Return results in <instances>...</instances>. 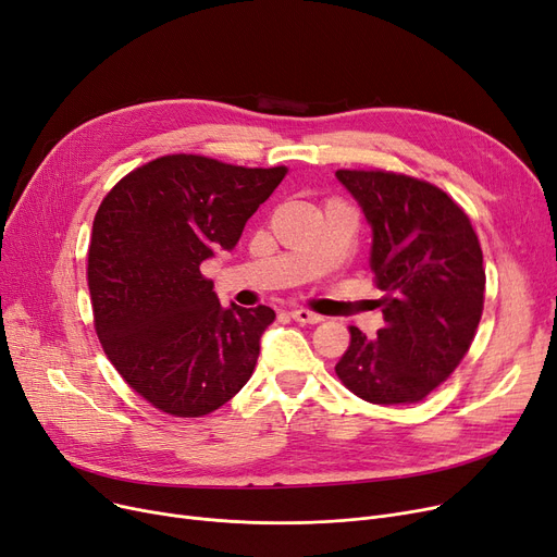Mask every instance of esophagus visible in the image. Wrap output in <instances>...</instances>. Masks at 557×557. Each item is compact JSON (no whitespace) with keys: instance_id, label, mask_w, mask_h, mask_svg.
I'll return each mask as SVG.
<instances>
[{"instance_id":"obj_1","label":"esophagus","mask_w":557,"mask_h":557,"mask_svg":"<svg viewBox=\"0 0 557 557\" xmlns=\"http://www.w3.org/2000/svg\"><path fill=\"white\" fill-rule=\"evenodd\" d=\"M292 319L298 323H321L323 317L317 311H309V309H292Z\"/></svg>"}]
</instances>
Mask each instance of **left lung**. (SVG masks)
<instances>
[{"mask_svg":"<svg viewBox=\"0 0 557 557\" xmlns=\"http://www.w3.org/2000/svg\"><path fill=\"white\" fill-rule=\"evenodd\" d=\"M373 230V284L384 327L350 344L334 367L373 405H412L459 367L485 307V269L467 211L446 190L392 171H336Z\"/></svg>","mask_w":557,"mask_h":557,"instance_id":"left-lung-1","label":"left lung"}]
</instances>
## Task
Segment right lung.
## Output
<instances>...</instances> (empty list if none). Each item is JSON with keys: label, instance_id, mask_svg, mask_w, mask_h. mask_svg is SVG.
Here are the masks:
<instances>
[{"label": "right lung", "instance_id": "right-lung-1", "mask_svg": "<svg viewBox=\"0 0 557 557\" xmlns=\"http://www.w3.org/2000/svg\"><path fill=\"white\" fill-rule=\"evenodd\" d=\"M286 173L165 154L120 180L95 213L86 265L95 332L115 371L163 414H211L250 380L275 311L223 309L200 263L236 246Z\"/></svg>", "mask_w": 557, "mask_h": 557}]
</instances>
